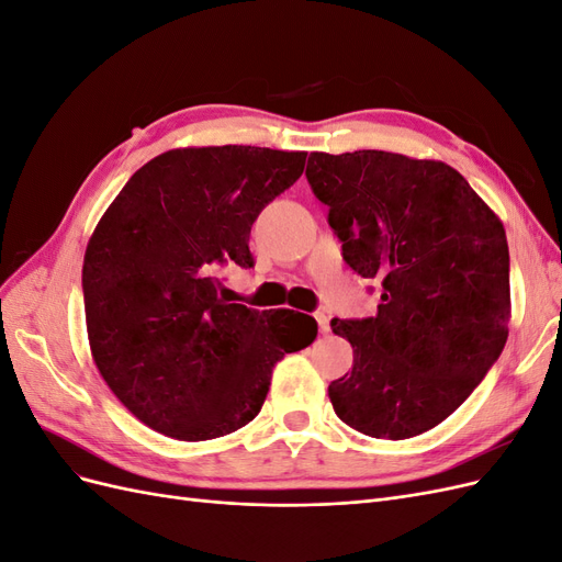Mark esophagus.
Instances as JSON below:
<instances>
[{
	"instance_id": "obj_1",
	"label": "esophagus",
	"mask_w": 562,
	"mask_h": 562,
	"mask_svg": "<svg viewBox=\"0 0 562 562\" xmlns=\"http://www.w3.org/2000/svg\"><path fill=\"white\" fill-rule=\"evenodd\" d=\"M314 318H316V323H318V330H321L323 335H326V333L330 330V318H328L326 314H323V312H316Z\"/></svg>"
}]
</instances>
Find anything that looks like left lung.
Segmentation results:
<instances>
[{
    "mask_svg": "<svg viewBox=\"0 0 562 562\" xmlns=\"http://www.w3.org/2000/svg\"><path fill=\"white\" fill-rule=\"evenodd\" d=\"M312 192L345 262L378 279V314L333 318L353 368L330 382L337 417L372 438L434 429L495 366L508 337L504 225L452 166L394 151H312Z\"/></svg>",
    "mask_w": 562,
    "mask_h": 562,
    "instance_id": "1",
    "label": "left lung"
}]
</instances>
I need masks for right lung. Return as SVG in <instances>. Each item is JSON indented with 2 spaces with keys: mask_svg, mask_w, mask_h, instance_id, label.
<instances>
[{
  "mask_svg": "<svg viewBox=\"0 0 562 562\" xmlns=\"http://www.w3.org/2000/svg\"><path fill=\"white\" fill-rule=\"evenodd\" d=\"M307 151L171 149L135 171L87 246L93 361L128 411L178 440L227 436L260 413L271 370L314 342L316 321L217 297L215 271L252 267L250 227Z\"/></svg>",
  "mask_w": 562,
  "mask_h": 562,
  "instance_id": "obj_1",
  "label": "right lung"
}]
</instances>
